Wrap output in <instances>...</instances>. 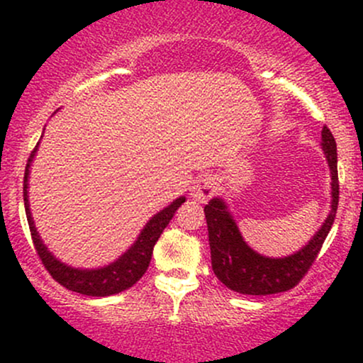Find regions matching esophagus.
<instances>
[{
	"label": "esophagus",
	"mask_w": 363,
	"mask_h": 363,
	"mask_svg": "<svg viewBox=\"0 0 363 363\" xmlns=\"http://www.w3.org/2000/svg\"><path fill=\"white\" fill-rule=\"evenodd\" d=\"M216 191V182L213 177H201L198 182L193 186V191H191V196L196 199V201H206L208 198L215 194Z\"/></svg>",
	"instance_id": "1"
}]
</instances>
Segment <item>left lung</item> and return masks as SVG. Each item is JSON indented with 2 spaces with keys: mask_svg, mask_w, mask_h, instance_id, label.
<instances>
[{
  "mask_svg": "<svg viewBox=\"0 0 363 363\" xmlns=\"http://www.w3.org/2000/svg\"><path fill=\"white\" fill-rule=\"evenodd\" d=\"M320 136H323L320 147L326 153L329 170H331V211L315 235L309 240V244L303 245L301 251L286 257L261 256L244 242L239 227L228 213L223 199L213 198L205 206L211 249V268L216 278L227 289L244 295L280 294V291L294 289L309 272L331 230L340 199L335 136L326 126L320 131Z\"/></svg>",
  "mask_w": 363,
  "mask_h": 363,
  "instance_id": "1",
  "label": "left lung"
}]
</instances>
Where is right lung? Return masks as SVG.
Returning <instances> with one entry per match:
<instances>
[{
    "label": "right lung",
    "instance_id": "right-lung-1",
    "mask_svg": "<svg viewBox=\"0 0 363 363\" xmlns=\"http://www.w3.org/2000/svg\"><path fill=\"white\" fill-rule=\"evenodd\" d=\"M39 147V143H37ZM37 147L32 150L30 157L27 160V167H25V177H23V203H25V213H27L28 228H30L32 240H34V247L37 251V256L40 257L43 264L45 266L51 277L57 283H61L65 289L77 291L82 295H90V297H109V295L119 294V291L128 290L129 286L135 285L136 281L147 273L150 261H152L153 245L157 244L158 237H160L164 228L167 227L170 220H172L174 213L177 208L186 201V198H177L172 201L167 208L158 211L150 218V222L145 225L141 230L138 239L135 244L128 249L119 259H116L111 264L104 266V268L97 269H78L72 268V266L65 264L60 259L52 256L48 251L45 244L40 240L39 232H37L34 220H32L30 205H28V169H30L32 160L37 152Z\"/></svg>",
    "mask_w": 363,
    "mask_h": 363
}]
</instances>
